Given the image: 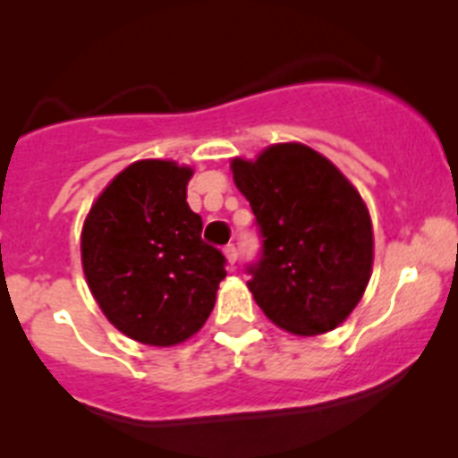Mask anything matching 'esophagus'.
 Segmentation results:
<instances>
[{
  "instance_id": "34e87169",
  "label": "esophagus",
  "mask_w": 458,
  "mask_h": 458,
  "mask_svg": "<svg viewBox=\"0 0 458 458\" xmlns=\"http://www.w3.org/2000/svg\"><path fill=\"white\" fill-rule=\"evenodd\" d=\"M225 257H226V264H229V266L236 264L238 250H236V245H233V242H229V245L225 248Z\"/></svg>"
}]
</instances>
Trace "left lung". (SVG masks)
<instances>
[{"label":"left lung","mask_w":458,"mask_h":458,"mask_svg":"<svg viewBox=\"0 0 458 458\" xmlns=\"http://www.w3.org/2000/svg\"><path fill=\"white\" fill-rule=\"evenodd\" d=\"M236 188L257 217L261 254L248 264L257 305L293 335L346 321L371 277L374 233L358 190L305 144H275L232 163Z\"/></svg>","instance_id":"1"}]
</instances>
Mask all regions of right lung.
Segmentation results:
<instances>
[{
  "mask_svg": "<svg viewBox=\"0 0 458 458\" xmlns=\"http://www.w3.org/2000/svg\"><path fill=\"white\" fill-rule=\"evenodd\" d=\"M190 167L140 160L89 210L82 268L105 317L148 346L192 337L210 317L226 277L225 254L201 241V217L185 201Z\"/></svg>",
  "mask_w": 458,
  "mask_h": 458,
  "instance_id": "add662e5",
  "label": "right lung"
}]
</instances>
